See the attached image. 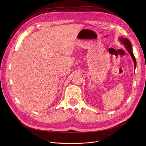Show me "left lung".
I'll return each instance as SVG.
<instances>
[{
	"label": "left lung",
	"instance_id": "obj_1",
	"mask_svg": "<svg viewBox=\"0 0 146 146\" xmlns=\"http://www.w3.org/2000/svg\"><path fill=\"white\" fill-rule=\"evenodd\" d=\"M119 40L120 41V42L121 44H122L123 45H124V46L125 47L127 50L128 51V52L129 53L131 58H132V60L134 62V65H135V69L136 67V59L135 57L134 56L133 52L132 51V44L131 41L127 38L125 37H119Z\"/></svg>",
	"mask_w": 146,
	"mask_h": 146
}]
</instances>
